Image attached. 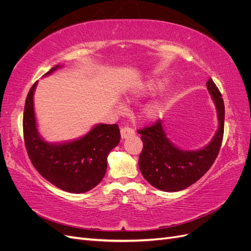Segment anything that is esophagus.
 <instances>
[{
	"label": "esophagus",
	"instance_id": "1",
	"mask_svg": "<svg viewBox=\"0 0 251 251\" xmlns=\"http://www.w3.org/2000/svg\"><path fill=\"white\" fill-rule=\"evenodd\" d=\"M120 134H121V138L126 139L127 137H131V136H133L135 134V132L130 126H123L120 128Z\"/></svg>",
	"mask_w": 251,
	"mask_h": 251
}]
</instances>
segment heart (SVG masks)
Here are the masks:
<instances>
[{
  "label": "heart",
  "instance_id": "heart-1",
  "mask_svg": "<svg viewBox=\"0 0 251 251\" xmlns=\"http://www.w3.org/2000/svg\"><path fill=\"white\" fill-rule=\"evenodd\" d=\"M162 87H163V83L161 81L153 80V81H151L149 85H147V87L144 88L141 92L136 93L134 95V98L142 96V95L154 94L155 92H157L158 90H160ZM161 111H162V103H160V102L151 103L143 109L142 116L146 119H154L159 115V114L161 113Z\"/></svg>",
  "mask_w": 251,
  "mask_h": 251
}]
</instances>
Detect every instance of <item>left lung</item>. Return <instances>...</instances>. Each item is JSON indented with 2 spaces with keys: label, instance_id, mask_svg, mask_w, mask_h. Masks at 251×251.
<instances>
[{
  "label": "left lung",
  "instance_id": "1",
  "mask_svg": "<svg viewBox=\"0 0 251 251\" xmlns=\"http://www.w3.org/2000/svg\"><path fill=\"white\" fill-rule=\"evenodd\" d=\"M206 86L216 103L219 118L217 134L207 147L194 151L179 150L166 138L160 119L137 130L143 143L138 160L140 172L158 189L178 192L191 186L204 176L219 155L224 135V101L214 80L209 78Z\"/></svg>",
  "mask_w": 251,
  "mask_h": 251
}]
</instances>
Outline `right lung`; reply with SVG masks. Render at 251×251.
<instances>
[{"label":"right lung","instance_id":"obj_1","mask_svg":"<svg viewBox=\"0 0 251 251\" xmlns=\"http://www.w3.org/2000/svg\"><path fill=\"white\" fill-rule=\"evenodd\" d=\"M52 68L45 75L56 70ZM35 81L29 90L23 132L28 157L35 170L50 183L68 193H86L100 183L107 172V158L120 140L117 125H98L82 138L65 144L44 141L36 131L33 110Z\"/></svg>","mask_w":251,"mask_h":251}]
</instances>
